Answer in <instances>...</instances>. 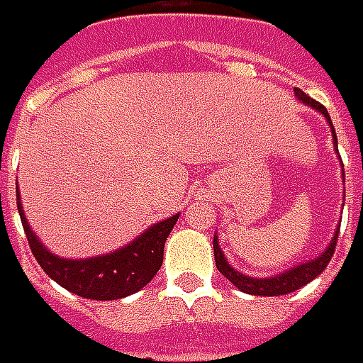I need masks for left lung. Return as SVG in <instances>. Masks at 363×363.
Wrapping results in <instances>:
<instances>
[{"mask_svg": "<svg viewBox=\"0 0 363 363\" xmlns=\"http://www.w3.org/2000/svg\"><path fill=\"white\" fill-rule=\"evenodd\" d=\"M295 96H297L299 101H303L305 105L313 106L315 111H319V113L328 119L329 127H331V133H333V141H335V147H337V137H335L333 123L329 119L328 108L321 105V103L313 101L309 94H305L301 89H295ZM343 196H345V194H343ZM337 234H340V230H335V236L331 238V242H329L328 248H325L319 257L315 258V260H307V262H303V264H297V267H293V269H289V271L281 272V274H274V277H267V279L246 277V274L238 272L236 269H232L230 264H228V260H226V257H224V252H222V248L218 246V238L214 236V258H216V269L230 281L232 285L238 286L242 293H248V295H260V297H279V295H286V293H293V291L305 286L307 283H311L317 274H321V272L325 271V267H328L329 260L333 257V252H335Z\"/></svg>", "mask_w": 363, "mask_h": 363, "instance_id": "left-lung-1", "label": "left lung"}]
</instances>
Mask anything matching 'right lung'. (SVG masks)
I'll return each instance as SVG.
<instances>
[{
    "label": "right lung",
    "instance_id": "obj_1",
    "mask_svg": "<svg viewBox=\"0 0 363 363\" xmlns=\"http://www.w3.org/2000/svg\"><path fill=\"white\" fill-rule=\"evenodd\" d=\"M18 212L30 248L44 272L66 291L92 301L123 299L143 289L161 269L163 246L179 218V214H174L167 220H161L133 242L108 255L92 258H62L52 255L30 228L21 208L20 191Z\"/></svg>",
    "mask_w": 363,
    "mask_h": 363
}]
</instances>
